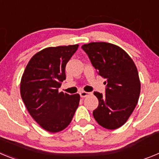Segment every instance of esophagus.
<instances>
[{
    "label": "esophagus",
    "mask_w": 159,
    "mask_h": 159,
    "mask_svg": "<svg viewBox=\"0 0 159 159\" xmlns=\"http://www.w3.org/2000/svg\"><path fill=\"white\" fill-rule=\"evenodd\" d=\"M89 94H90L89 92H84V91H82V92H80V96L82 97V98H84V97L88 96Z\"/></svg>",
    "instance_id": "obj_1"
}]
</instances>
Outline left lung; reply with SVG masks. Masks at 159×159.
Returning <instances> with one entry per match:
<instances>
[{
  "label": "left lung",
  "mask_w": 159,
  "mask_h": 159,
  "mask_svg": "<svg viewBox=\"0 0 159 159\" xmlns=\"http://www.w3.org/2000/svg\"><path fill=\"white\" fill-rule=\"evenodd\" d=\"M82 48L99 75L106 80V94L94 92L99 100L94 118L104 128H119L127 121L139 98L141 84L137 67L130 56L113 43L92 42Z\"/></svg>",
  "instance_id": "8db88e82"
}]
</instances>
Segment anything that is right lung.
Instances as JSON below:
<instances>
[{"label":"right lung","mask_w":159,"mask_h":159,"mask_svg":"<svg viewBox=\"0 0 159 159\" xmlns=\"http://www.w3.org/2000/svg\"><path fill=\"white\" fill-rule=\"evenodd\" d=\"M79 44L49 47L28 63L20 80V95L30 116L45 130L61 131L70 124L80 103L79 94L59 92L65 67Z\"/></svg>","instance_id":"obj_1"}]
</instances>
